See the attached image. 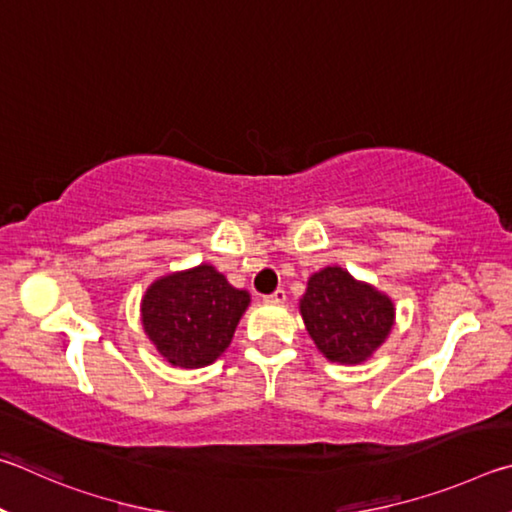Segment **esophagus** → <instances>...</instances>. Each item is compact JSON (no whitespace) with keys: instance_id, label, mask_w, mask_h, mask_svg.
I'll list each match as a JSON object with an SVG mask.
<instances>
[{"instance_id":"34e87169","label":"esophagus","mask_w":512,"mask_h":512,"mask_svg":"<svg viewBox=\"0 0 512 512\" xmlns=\"http://www.w3.org/2000/svg\"><path fill=\"white\" fill-rule=\"evenodd\" d=\"M285 299H288V294H285V290L283 288H279V290H274L270 297H265V301L267 303H285Z\"/></svg>"}]
</instances>
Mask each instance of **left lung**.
<instances>
[{
  "label": "left lung",
  "instance_id": "obj_1",
  "mask_svg": "<svg viewBox=\"0 0 512 512\" xmlns=\"http://www.w3.org/2000/svg\"><path fill=\"white\" fill-rule=\"evenodd\" d=\"M299 312L319 353L330 362L351 366L373 357L396 324L389 294L357 281L339 265L310 276Z\"/></svg>",
  "mask_w": 512,
  "mask_h": 512
}]
</instances>
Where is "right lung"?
Wrapping results in <instances>:
<instances>
[{"instance_id":"obj_1","label":"right lung","mask_w":512,"mask_h":512,"mask_svg":"<svg viewBox=\"0 0 512 512\" xmlns=\"http://www.w3.org/2000/svg\"><path fill=\"white\" fill-rule=\"evenodd\" d=\"M249 303V292L209 263L170 272L141 297L143 333L168 364L202 369L227 351Z\"/></svg>"}]
</instances>
